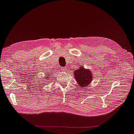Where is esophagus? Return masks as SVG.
Returning a JSON list of instances; mask_svg holds the SVG:
<instances>
[{
    "label": "esophagus",
    "mask_w": 134,
    "mask_h": 134,
    "mask_svg": "<svg viewBox=\"0 0 134 134\" xmlns=\"http://www.w3.org/2000/svg\"><path fill=\"white\" fill-rule=\"evenodd\" d=\"M65 70H66V69H65V67H62L61 68V70L63 71H65Z\"/></svg>",
    "instance_id": "34e87169"
}]
</instances>
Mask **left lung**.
Masks as SVG:
<instances>
[{
    "mask_svg": "<svg viewBox=\"0 0 134 134\" xmlns=\"http://www.w3.org/2000/svg\"><path fill=\"white\" fill-rule=\"evenodd\" d=\"M75 78L80 86L86 87L90 85L92 80V74L90 70H85L82 67L75 70L74 72Z\"/></svg>",
    "mask_w": 134,
    "mask_h": 134,
    "instance_id": "left-lung-1",
    "label": "left lung"
}]
</instances>
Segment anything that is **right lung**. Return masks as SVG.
I'll list each match as a JSON object with an SVG mask.
<instances>
[{
    "label": "right lung",
    "mask_w": 134,
    "mask_h": 134,
    "mask_svg": "<svg viewBox=\"0 0 134 134\" xmlns=\"http://www.w3.org/2000/svg\"><path fill=\"white\" fill-rule=\"evenodd\" d=\"M49 74H48V75H46V77H44V80H48V78H49V76L50 75H49ZM44 82H46V81H44Z\"/></svg>",
    "instance_id": "obj_1"
}]
</instances>
